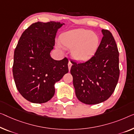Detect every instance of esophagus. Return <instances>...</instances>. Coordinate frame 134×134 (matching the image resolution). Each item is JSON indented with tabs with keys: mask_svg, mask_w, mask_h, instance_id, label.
Here are the masks:
<instances>
[{
	"mask_svg": "<svg viewBox=\"0 0 134 134\" xmlns=\"http://www.w3.org/2000/svg\"><path fill=\"white\" fill-rule=\"evenodd\" d=\"M71 65H72V64H71V63L70 61L69 62V63H68V67H69V71L71 69Z\"/></svg>",
	"mask_w": 134,
	"mask_h": 134,
	"instance_id": "1",
	"label": "esophagus"
}]
</instances>
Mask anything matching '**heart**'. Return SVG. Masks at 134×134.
<instances>
[{"instance_id":"obj_1","label":"heart","mask_w":134,"mask_h":134,"mask_svg":"<svg viewBox=\"0 0 134 134\" xmlns=\"http://www.w3.org/2000/svg\"><path fill=\"white\" fill-rule=\"evenodd\" d=\"M62 46L71 49V54L76 60L84 61L94 55L99 45V38L96 34L85 29L70 30L59 38ZM57 47L61 49V46Z\"/></svg>"}]
</instances>
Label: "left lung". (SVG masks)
<instances>
[{
  "label": "left lung",
  "instance_id": "8db88e82",
  "mask_svg": "<svg viewBox=\"0 0 134 134\" xmlns=\"http://www.w3.org/2000/svg\"><path fill=\"white\" fill-rule=\"evenodd\" d=\"M100 44L92 58L82 63L71 62L70 73L77 98L87 105L103 102L118 82L119 53L112 34L102 29Z\"/></svg>",
  "mask_w": 134,
  "mask_h": 134
}]
</instances>
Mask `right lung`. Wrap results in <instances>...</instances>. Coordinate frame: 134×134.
I'll return each mask as SVG.
<instances>
[{"label":"right lung","mask_w":134,"mask_h":134,"mask_svg":"<svg viewBox=\"0 0 134 134\" xmlns=\"http://www.w3.org/2000/svg\"><path fill=\"white\" fill-rule=\"evenodd\" d=\"M64 23H33L23 32L14 55L13 76L16 87L27 100L47 102L55 92V84L69 72V61L53 59L51 52L57 32Z\"/></svg>","instance_id":"right-lung-1"}]
</instances>
